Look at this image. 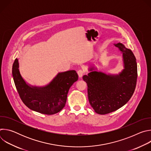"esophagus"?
Here are the masks:
<instances>
[{"instance_id":"obj_1","label":"esophagus","mask_w":151,"mask_h":151,"mask_svg":"<svg viewBox=\"0 0 151 151\" xmlns=\"http://www.w3.org/2000/svg\"><path fill=\"white\" fill-rule=\"evenodd\" d=\"M84 73H85V72H84L83 70L81 69V70H79L78 71V76H79V78H81L83 76V75L84 74Z\"/></svg>"}]
</instances>
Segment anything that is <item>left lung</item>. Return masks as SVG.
Here are the masks:
<instances>
[{"instance_id": "left-lung-1", "label": "left lung", "mask_w": 151, "mask_h": 151, "mask_svg": "<svg viewBox=\"0 0 151 151\" xmlns=\"http://www.w3.org/2000/svg\"><path fill=\"white\" fill-rule=\"evenodd\" d=\"M122 52L124 69L118 74H106L95 70L82 78L87 83L88 97L94 111L100 115L112 112L125 104L135 90L137 66L136 57L131 50L121 43L115 44Z\"/></svg>"}]
</instances>
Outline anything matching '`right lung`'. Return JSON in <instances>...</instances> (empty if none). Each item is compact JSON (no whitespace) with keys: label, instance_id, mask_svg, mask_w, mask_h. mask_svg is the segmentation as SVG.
Here are the masks:
<instances>
[{"label":"right lung","instance_id":"obj_1","mask_svg":"<svg viewBox=\"0 0 151 151\" xmlns=\"http://www.w3.org/2000/svg\"><path fill=\"white\" fill-rule=\"evenodd\" d=\"M12 76L19 96L29 109L46 115H53L63 109L69 88L78 81L75 70L58 73L48 85L36 87L27 83L19 70L18 59L12 66Z\"/></svg>","mask_w":151,"mask_h":151}]
</instances>
